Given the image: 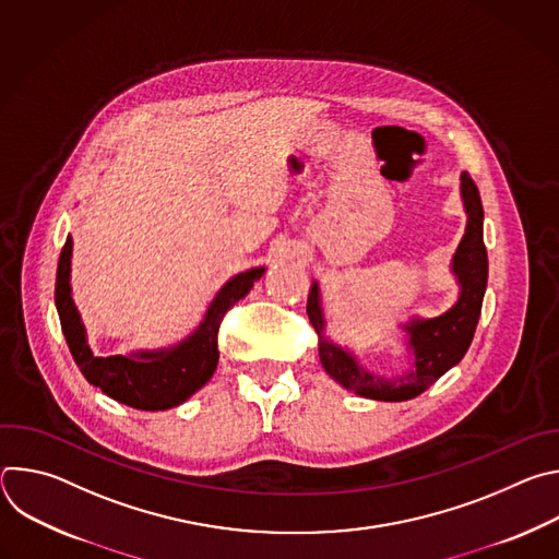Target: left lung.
<instances>
[{
  "instance_id": "left-lung-1",
  "label": "left lung",
  "mask_w": 559,
  "mask_h": 559,
  "mask_svg": "<svg viewBox=\"0 0 559 559\" xmlns=\"http://www.w3.org/2000/svg\"><path fill=\"white\" fill-rule=\"evenodd\" d=\"M462 199L468 221L462 243L457 246V252L453 257V272L457 274L462 285L460 300L447 313L431 318V321H416L414 325L407 328L412 336L409 343L416 356V369L393 382L362 371L347 352L338 349L325 338L318 341V356H321L325 371L345 389L371 397V401H412V397L427 391L440 376H444L453 365H457L464 358L473 341L477 321H480L483 298L489 276L487 248L483 238L485 212L480 192H477V186L473 183L468 173H462ZM307 316L316 334L321 336L323 313L321 302H318L316 283L311 285L307 298Z\"/></svg>"
}]
</instances>
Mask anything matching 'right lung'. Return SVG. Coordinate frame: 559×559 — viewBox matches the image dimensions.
Here are the masks:
<instances>
[{
  "instance_id": "obj_1",
  "label": "right lung",
  "mask_w": 559,
  "mask_h": 559,
  "mask_svg": "<svg viewBox=\"0 0 559 559\" xmlns=\"http://www.w3.org/2000/svg\"><path fill=\"white\" fill-rule=\"evenodd\" d=\"M70 254L72 238L68 236L59 254L55 281V305L68 349L79 371L91 384L99 386L117 403L143 412H164L177 407L212 378L218 362V330L223 316L252 289L254 281H259L265 272L263 267H257L225 283V287L212 300L199 330L181 345L156 354L143 352L139 356L99 358L93 356L91 347L86 345L84 325L79 321V313L70 298Z\"/></svg>"
}]
</instances>
